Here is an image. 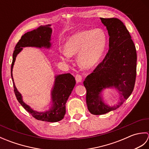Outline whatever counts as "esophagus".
Wrapping results in <instances>:
<instances>
[{"mask_svg":"<svg viewBox=\"0 0 149 149\" xmlns=\"http://www.w3.org/2000/svg\"><path fill=\"white\" fill-rule=\"evenodd\" d=\"M82 79H83V78H82V76L80 74H77L75 75V80H76L77 83H81Z\"/></svg>","mask_w":149,"mask_h":149,"instance_id":"esophagus-1","label":"esophagus"}]
</instances>
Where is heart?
Returning <instances> with one entry per match:
<instances>
[{
    "mask_svg": "<svg viewBox=\"0 0 149 149\" xmlns=\"http://www.w3.org/2000/svg\"><path fill=\"white\" fill-rule=\"evenodd\" d=\"M107 37L103 29L97 28L77 32L69 38L65 49L61 51V58L69 61L77 55V63L81 68L90 69L100 61L106 49Z\"/></svg>",
    "mask_w": 149,
    "mask_h": 149,
    "instance_id": "1",
    "label": "heart"
}]
</instances>
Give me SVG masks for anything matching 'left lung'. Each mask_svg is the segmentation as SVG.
<instances>
[{
  "instance_id": "left-lung-1",
  "label": "left lung",
  "mask_w": 149,
  "mask_h": 149,
  "mask_svg": "<svg viewBox=\"0 0 149 149\" xmlns=\"http://www.w3.org/2000/svg\"><path fill=\"white\" fill-rule=\"evenodd\" d=\"M100 20L109 36L108 52L83 82L87 91L88 109L95 115L118 108L132 93L136 76V50L125 25L116 18ZM111 87L118 91L120 97L113 107L104 103L102 95L104 89Z\"/></svg>"
}]
</instances>
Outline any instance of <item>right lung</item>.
I'll return each mask as SVG.
<instances>
[{"label": "right lung", "instance_id": "obj_1", "mask_svg": "<svg viewBox=\"0 0 149 149\" xmlns=\"http://www.w3.org/2000/svg\"><path fill=\"white\" fill-rule=\"evenodd\" d=\"M51 25L41 26L36 29H34L24 34L21 37L15 47L13 54V61L11 66V75L13 82L14 91L16 97L21 105L27 112H29L34 118L42 121L49 122H56L61 120L66 113L65 104L69 96L75 85L74 77L70 74H64L56 75L55 77L54 84L51 91L52 105L49 110L44 112H38L31 108L22 99V95L19 93L15 86L13 77V68L18 54L22 50L23 47H34L38 48L49 49L51 46L50 37L52 34Z\"/></svg>", "mask_w": 149, "mask_h": 149}]
</instances>
